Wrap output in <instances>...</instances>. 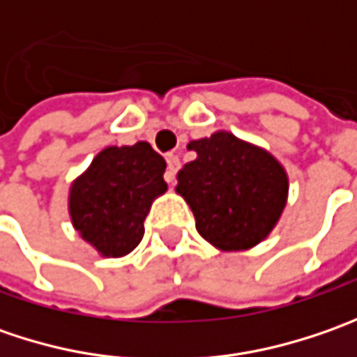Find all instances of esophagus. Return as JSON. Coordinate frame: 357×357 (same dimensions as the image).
Wrapping results in <instances>:
<instances>
[{
	"label": "esophagus",
	"mask_w": 357,
	"mask_h": 357,
	"mask_svg": "<svg viewBox=\"0 0 357 357\" xmlns=\"http://www.w3.org/2000/svg\"><path fill=\"white\" fill-rule=\"evenodd\" d=\"M181 169V160L176 155H167V172H165V181L172 185L174 183V176H176V171Z\"/></svg>",
	"instance_id": "obj_1"
}]
</instances>
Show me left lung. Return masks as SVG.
Segmentation results:
<instances>
[{
  "mask_svg": "<svg viewBox=\"0 0 357 357\" xmlns=\"http://www.w3.org/2000/svg\"><path fill=\"white\" fill-rule=\"evenodd\" d=\"M197 158L178 171L176 192L213 246L236 252L266 238L288 199V174L268 151L218 130L188 143Z\"/></svg>",
  "mask_w": 357,
  "mask_h": 357,
  "instance_id": "1",
  "label": "left lung"
}]
</instances>
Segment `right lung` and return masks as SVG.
<instances>
[{
  "label": "right lung",
  "instance_id": "1",
  "mask_svg": "<svg viewBox=\"0 0 357 357\" xmlns=\"http://www.w3.org/2000/svg\"><path fill=\"white\" fill-rule=\"evenodd\" d=\"M165 169V158L144 141L103 149L69 190V214L81 238L107 258L135 250L153 200L167 190Z\"/></svg>",
  "mask_w": 357,
  "mask_h": 357
}]
</instances>
